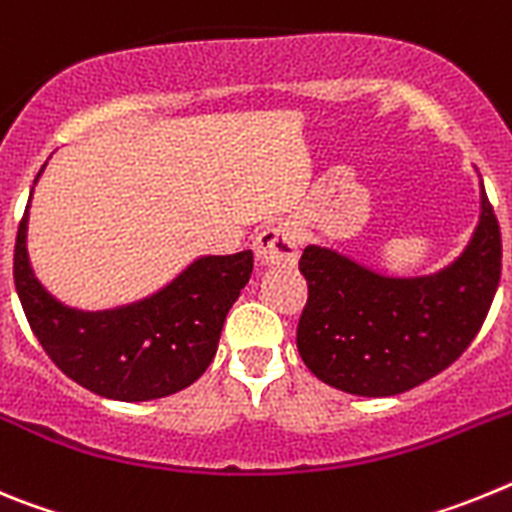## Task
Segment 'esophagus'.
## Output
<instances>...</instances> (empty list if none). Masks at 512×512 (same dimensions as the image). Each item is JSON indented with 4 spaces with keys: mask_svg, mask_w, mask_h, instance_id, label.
<instances>
[{
    "mask_svg": "<svg viewBox=\"0 0 512 512\" xmlns=\"http://www.w3.org/2000/svg\"><path fill=\"white\" fill-rule=\"evenodd\" d=\"M256 256L264 264H292L297 259V248H300V233L292 223H274L266 225L256 235Z\"/></svg>",
    "mask_w": 512,
    "mask_h": 512,
    "instance_id": "esophagus-1",
    "label": "esophagus"
}]
</instances>
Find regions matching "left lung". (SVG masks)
I'll list each match as a JSON object with an SVG mask.
<instances>
[{
    "instance_id": "obj_1",
    "label": "left lung",
    "mask_w": 512,
    "mask_h": 512,
    "mask_svg": "<svg viewBox=\"0 0 512 512\" xmlns=\"http://www.w3.org/2000/svg\"><path fill=\"white\" fill-rule=\"evenodd\" d=\"M503 269V241L482 187L467 251L433 277L392 279L330 248L307 246V302L297 323L305 366L325 384L390 397L454 364L485 323Z\"/></svg>"
}]
</instances>
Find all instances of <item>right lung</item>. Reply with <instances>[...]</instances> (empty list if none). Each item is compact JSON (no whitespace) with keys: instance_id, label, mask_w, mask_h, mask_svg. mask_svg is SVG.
I'll list each match as a JSON object with an SVG mask.
<instances>
[{"instance_id":"obj_1","label":"right lung","mask_w":512,"mask_h":512,"mask_svg":"<svg viewBox=\"0 0 512 512\" xmlns=\"http://www.w3.org/2000/svg\"><path fill=\"white\" fill-rule=\"evenodd\" d=\"M25 233L27 210L15 241V287L27 323L66 377L110 400H156L197 382L215 359L225 315L253 271L251 251L205 256L148 300L81 312L40 287Z\"/></svg>"}]
</instances>
